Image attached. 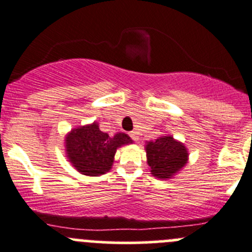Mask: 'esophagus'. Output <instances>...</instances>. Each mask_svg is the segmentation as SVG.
Masks as SVG:
<instances>
[{"label":"esophagus","mask_w":252,"mask_h":252,"mask_svg":"<svg viewBox=\"0 0 252 252\" xmlns=\"http://www.w3.org/2000/svg\"><path fill=\"white\" fill-rule=\"evenodd\" d=\"M129 136H130V138L133 139L134 141H138V140H139L138 131H130V133H129Z\"/></svg>","instance_id":"obj_1"}]
</instances>
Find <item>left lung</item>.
<instances>
[{
	"mask_svg": "<svg viewBox=\"0 0 252 252\" xmlns=\"http://www.w3.org/2000/svg\"><path fill=\"white\" fill-rule=\"evenodd\" d=\"M148 163L158 178H170L186 165L187 149L172 136H161L146 145Z\"/></svg>",
	"mask_w": 252,
	"mask_h": 252,
	"instance_id": "obj_1",
	"label": "left lung"
}]
</instances>
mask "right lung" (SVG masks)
<instances>
[{
    "mask_svg": "<svg viewBox=\"0 0 252 252\" xmlns=\"http://www.w3.org/2000/svg\"><path fill=\"white\" fill-rule=\"evenodd\" d=\"M130 143L131 139L126 134L109 136L94 123L75 129L66 136L67 158L82 175H103L111 170L117 149Z\"/></svg>",
    "mask_w": 252,
    "mask_h": 252,
    "instance_id": "obj_1",
    "label": "right lung"
}]
</instances>
